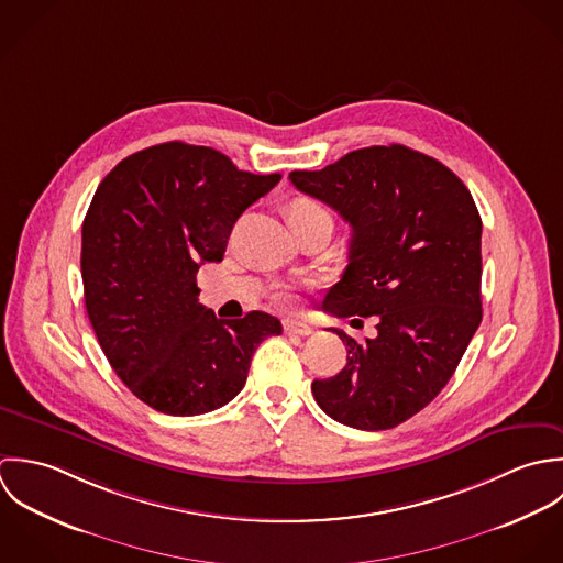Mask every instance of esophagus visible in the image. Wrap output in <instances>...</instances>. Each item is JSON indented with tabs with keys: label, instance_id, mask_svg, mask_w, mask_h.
Here are the masks:
<instances>
[{
	"label": "esophagus",
	"instance_id": "1",
	"mask_svg": "<svg viewBox=\"0 0 563 563\" xmlns=\"http://www.w3.org/2000/svg\"><path fill=\"white\" fill-rule=\"evenodd\" d=\"M283 331L287 335H298V338H309L313 333V329L305 322H296V320H285L283 322Z\"/></svg>",
	"mask_w": 563,
	"mask_h": 563
}]
</instances>
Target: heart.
<instances>
[{"instance_id": "b5f03b06", "label": "heart", "mask_w": 563, "mask_h": 563, "mask_svg": "<svg viewBox=\"0 0 563 563\" xmlns=\"http://www.w3.org/2000/svg\"><path fill=\"white\" fill-rule=\"evenodd\" d=\"M320 216H331L320 202L316 200H309V198H298L289 205V211H287V218L289 222H302V220H311V218H320ZM278 302L280 305H291L294 302V296L291 294H280L278 296Z\"/></svg>"}]
</instances>
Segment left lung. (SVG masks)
<instances>
[{
  "mask_svg": "<svg viewBox=\"0 0 563 563\" xmlns=\"http://www.w3.org/2000/svg\"><path fill=\"white\" fill-rule=\"evenodd\" d=\"M289 180L352 228L324 309L378 322L363 343L333 329L347 361L338 376L313 380V396L345 427L394 429L446 387L481 324L476 205L446 165L398 143L354 150Z\"/></svg>",
  "mask_w": 563,
  "mask_h": 563,
  "instance_id": "8db88e82",
  "label": "left lung"
}]
</instances>
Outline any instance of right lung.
Wrapping results in <instances>:
<instances>
[{
  "label": "right lung",
  "mask_w": 563,
  "mask_h": 563,
  "mask_svg": "<svg viewBox=\"0 0 563 563\" xmlns=\"http://www.w3.org/2000/svg\"><path fill=\"white\" fill-rule=\"evenodd\" d=\"M280 174L241 172L222 152L169 141L123 158L100 183L82 224L85 305L114 374L147 407L200 416L245 385L274 316L218 320L196 274L224 258L239 216Z\"/></svg>",
  "instance_id": "obj_1"
}]
</instances>
